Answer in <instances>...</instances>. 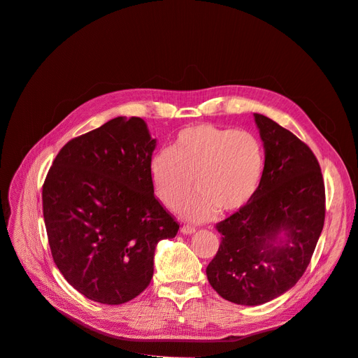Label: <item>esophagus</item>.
Wrapping results in <instances>:
<instances>
[{
	"label": "esophagus",
	"instance_id": "1",
	"mask_svg": "<svg viewBox=\"0 0 358 358\" xmlns=\"http://www.w3.org/2000/svg\"><path fill=\"white\" fill-rule=\"evenodd\" d=\"M181 232L184 234V235H192V234H194L196 232V228H193V227H184L181 228Z\"/></svg>",
	"mask_w": 358,
	"mask_h": 358
}]
</instances>
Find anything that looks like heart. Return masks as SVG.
I'll list each match as a JSON object with an SVG mask.
<instances>
[{
	"label": "heart",
	"instance_id": "b5f03b06",
	"mask_svg": "<svg viewBox=\"0 0 358 358\" xmlns=\"http://www.w3.org/2000/svg\"><path fill=\"white\" fill-rule=\"evenodd\" d=\"M264 171V148L254 134L210 123L180 130L169 149L149 161L150 184L165 208L177 209L194 185L199 194L182 209V216L196 222L210 219L216 210L224 215L245 208Z\"/></svg>",
	"mask_w": 358,
	"mask_h": 358
}]
</instances>
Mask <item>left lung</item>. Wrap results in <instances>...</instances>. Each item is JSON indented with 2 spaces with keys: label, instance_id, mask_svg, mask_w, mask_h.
<instances>
[{
  "label": "left lung",
  "instance_id": "left-lung-1",
  "mask_svg": "<svg viewBox=\"0 0 358 358\" xmlns=\"http://www.w3.org/2000/svg\"><path fill=\"white\" fill-rule=\"evenodd\" d=\"M266 171L252 200L216 224L222 242L206 268L232 303L258 306L290 290L306 271L325 220V185L310 148L254 113Z\"/></svg>",
  "mask_w": 358,
  "mask_h": 358
}]
</instances>
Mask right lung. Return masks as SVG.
<instances>
[{
	"mask_svg": "<svg viewBox=\"0 0 358 358\" xmlns=\"http://www.w3.org/2000/svg\"><path fill=\"white\" fill-rule=\"evenodd\" d=\"M157 146L141 117H116L69 141L46 176L42 200L52 257L68 283L103 305L139 296L158 242L178 223L154 196Z\"/></svg>",
	"mask_w": 358,
	"mask_h": 358,
	"instance_id": "right-lung-1",
	"label": "right lung"
}]
</instances>
